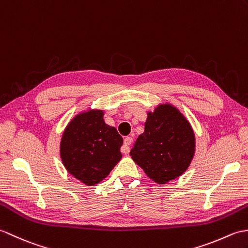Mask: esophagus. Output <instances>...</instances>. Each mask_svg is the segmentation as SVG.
<instances>
[{
  "instance_id": "1",
  "label": "esophagus",
  "mask_w": 248,
  "mask_h": 248,
  "mask_svg": "<svg viewBox=\"0 0 248 248\" xmlns=\"http://www.w3.org/2000/svg\"><path fill=\"white\" fill-rule=\"evenodd\" d=\"M131 142H133V138H130V137H126L124 139V143H123V146L121 148V151L124 154V155H127L130 151V144Z\"/></svg>"
}]
</instances>
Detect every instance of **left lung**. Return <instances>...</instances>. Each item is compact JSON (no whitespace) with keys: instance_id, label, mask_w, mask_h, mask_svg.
I'll return each instance as SVG.
<instances>
[{"instance_id":"8db88e82","label":"left lung","mask_w":248,"mask_h":248,"mask_svg":"<svg viewBox=\"0 0 248 248\" xmlns=\"http://www.w3.org/2000/svg\"><path fill=\"white\" fill-rule=\"evenodd\" d=\"M195 134L189 120L170 103L147 111L144 131L137 139L130 157L158 185L183 175L193 160Z\"/></svg>"}]
</instances>
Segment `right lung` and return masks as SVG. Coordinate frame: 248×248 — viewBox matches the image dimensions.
Instances as JSON below:
<instances>
[{"instance_id":"add662e5","label":"right lung","mask_w":248,"mask_h":248,"mask_svg":"<svg viewBox=\"0 0 248 248\" xmlns=\"http://www.w3.org/2000/svg\"><path fill=\"white\" fill-rule=\"evenodd\" d=\"M104 114L102 109L81 110L70 120L60 139L63 167L86 186L101 183L122 158L123 138L105 123Z\"/></svg>"}]
</instances>
